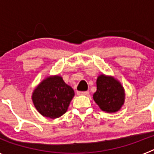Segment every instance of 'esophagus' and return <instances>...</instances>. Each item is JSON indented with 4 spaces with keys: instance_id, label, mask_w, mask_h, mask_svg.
<instances>
[{
    "instance_id": "34e87169",
    "label": "esophagus",
    "mask_w": 154,
    "mask_h": 154,
    "mask_svg": "<svg viewBox=\"0 0 154 154\" xmlns=\"http://www.w3.org/2000/svg\"><path fill=\"white\" fill-rule=\"evenodd\" d=\"M77 94H78V95H84V96H89V91H85V92H80V91H78V92H77Z\"/></svg>"
}]
</instances>
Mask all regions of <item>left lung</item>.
<instances>
[{
    "instance_id": "1",
    "label": "left lung",
    "mask_w": 154,
    "mask_h": 154,
    "mask_svg": "<svg viewBox=\"0 0 154 154\" xmlns=\"http://www.w3.org/2000/svg\"><path fill=\"white\" fill-rule=\"evenodd\" d=\"M97 90L94 93V101L103 111L115 112L124 103L123 88L117 80L104 75H99L96 81Z\"/></svg>"
}]
</instances>
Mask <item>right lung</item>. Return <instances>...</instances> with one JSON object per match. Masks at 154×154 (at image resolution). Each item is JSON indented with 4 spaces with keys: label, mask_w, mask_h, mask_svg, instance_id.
I'll return each instance as SVG.
<instances>
[{
    "label": "right lung",
    "mask_w": 154,
    "mask_h": 154,
    "mask_svg": "<svg viewBox=\"0 0 154 154\" xmlns=\"http://www.w3.org/2000/svg\"><path fill=\"white\" fill-rule=\"evenodd\" d=\"M74 95L72 88L65 84L61 76H50L35 89L32 100L43 116L55 119L66 112Z\"/></svg>",
    "instance_id": "obj_1"
}]
</instances>
